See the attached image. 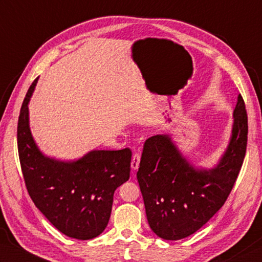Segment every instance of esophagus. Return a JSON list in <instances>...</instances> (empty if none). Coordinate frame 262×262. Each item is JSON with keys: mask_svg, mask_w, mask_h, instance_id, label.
Instances as JSON below:
<instances>
[{"mask_svg": "<svg viewBox=\"0 0 262 262\" xmlns=\"http://www.w3.org/2000/svg\"><path fill=\"white\" fill-rule=\"evenodd\" d=\"M140 161H141V155L140 153H135V155L133 156L132 162H130V167L133 170H137L138 167H140Z\"/></svg>", "mask_w": 262, "mask_h": 262, "instance_id": "1", "label": "esophagus"}]
</instances>
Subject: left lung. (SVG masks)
Wrapping results in <instances>:
<instances>
[{"instance_id":"left-lung-1","label":"left lung","mask_w":262,"mask_h":262,"mask_svg":"<svg viewBox=\"0 0 262 262\" xmlns=\"http://www.w3.org/2000/svg\"><path fill=\"white\" fill-rule=\"evenodd\" d=\"M232 135L212 168L187 160L167 134L147 138L143 146L137 181L148 225L159 237L185 238L201 228L224 206L234 186L247 151L248 116L237 96Z\"/></svg>"}]
</instances>
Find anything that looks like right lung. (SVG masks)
Instances as JSON below:
<instances>
[{"instance_id":"add662e5","label":"right lung","mask_w":262,"mask_h":262,"mask_svg":"<svg viewBox=\"0 0 262 262\" xmlns=\"http://www.w3.org/2000/svg\"><path fill=\"white\" fill-rule=\"evenodd\" d=\"M26 94L18 120V152L26 187L37 209L67 236L91 239L109 223L117 187L129 179L132 151L92 150L62 161L39 150L29 127L28 104L37 84Z\"/></svg>"}]
</instances>
